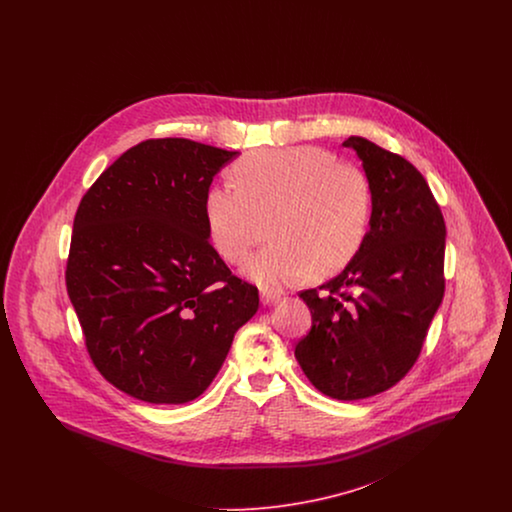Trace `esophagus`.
I'll return each instance as SVG.
<instances>
[{
    "label": "esophagus",
    "mask_w": 512,
    "mask_h": 512,
    "mask_svg": "<svg viewBox=\"0 0 512 512\" xmlns=\"http://www.w3.org/2000/svg\"><path fill=\"white\" fill-rule=\"evenodd\" d=\"M280 295H282L280 290H274V288H261V301H263L265 305H270V303L278 301V299H280Z\"/></svg>",
    "instance_id": "obj_1"
}]
</instances>
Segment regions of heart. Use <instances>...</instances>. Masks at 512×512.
I'll return each mask as SVG.
<instances>
[{"label": "heart", "instance_id": "b5f03b06", "mask_svg": "<svg viewBox=\"0 0 512 512\" xmlns=\"http://www.w3.org/2000/svg\"><path fill=\"white\" fill-rule=\"evenodd\" d=\"M232 176L238 190L220 186L207 195V230L220 257L232 265H242L270 232L274 240L245 268L255 282L276 286L309 270L330 276L365 244L370 180L330 151L309 146L255 151L234 165Z\"/></svg>", "mask_w": 512, "mask_h": 512}]
</instances>
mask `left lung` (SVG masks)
<instances>
[{"mask_svg":"<svg viewBox=\"0 0 512 512\" xmlns=\"http://www.w3.org/2000/svg\"><path fill=\"white\" fill-rule=\"evenodd\" d=\"M372 186L365 244L336 278L299 292L313 326L295 345L311 384L340 401L390 390L413 368L443 292L445 220L405 157L351 136Z\"/></svg>","mask_w":512,"mask_h":512,"instance_id":"obj_1","label":"left lung"}]
</instances>
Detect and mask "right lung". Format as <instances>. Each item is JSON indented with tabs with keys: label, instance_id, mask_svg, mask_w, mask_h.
<instances>
[{
	"label": "right lung",
	"instance_id": "right-lung-1",
	"mask_svg": "<svg viewBox=\"0 0 512 512\" xmlns=\"http://www.w3.org/2000/svg\"><path fill=\"white\" fill-rule=\"evenodd\" d=\"M238 151L186 138L130 147L84 194L65 282L88 355L115 388L180 405L209 388L259 290L209 242L205 203Z\"/></svg>",
	"mask_w": 512,
	"mask_h": 512
}]
</instances>
